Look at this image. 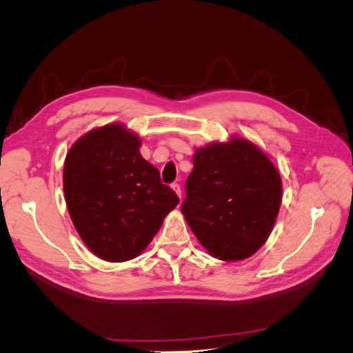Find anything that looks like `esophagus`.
Instances as JSON below:
<instances>
[{"instance_id":"1","label":"esophagus","mask_w":353,"mask_h":353,"mask_svg":"<svg viewBox=\"0 0 353 353\" xmlns=\"http://www.w3.org/2000/svg\"><path fill=\"white\" fill-rule=\"evenodd\" d=\"M172 190L176 193V196L181 199V187L178 184H172Z\"/></svg>"}]
</instances>
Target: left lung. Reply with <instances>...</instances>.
Instances as JSON below:
<instances>
[{
  "label": "left lung",
  "instance_id": "obj_1",
  "mask_svg": "<svg viewBox=\"0 0 353 353\" xmlns=\"http://www.w3.org/2000/svg\"><path fill=\"white\" fill-rule=\"evenodd\" d=\"M187 179L183 215L210 256L236 262L268 240L281 206L279 169L249 140L196 148Z\"/></svg>",
  "mask_w": 353,
  "mask_h": 353
}]
</instances>
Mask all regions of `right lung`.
Instances as JSON below:
<instances>
[{
  "instance_id": "right-lung-1",
  "label": "right lung",
  "mask_w": 353,
  "mask_h": 353,
  "mask_svg": "<svg viewBox=\"0 0 353 353\" xmlns=\"http://www.w3.org/2000/svg\"><path fill=\"white\" fill-rule=\"evenodd\" d=\"M141 140L122 123L94 128L73 143L63 168L70 219L100 259L141 254L179 203L140 153Z\"/></svg>"
}]
</instances>
